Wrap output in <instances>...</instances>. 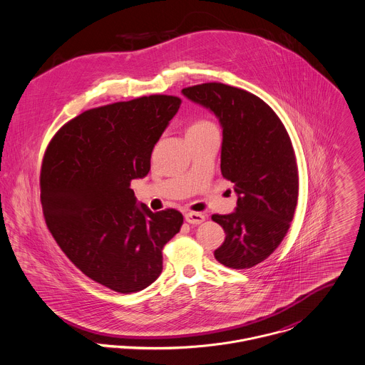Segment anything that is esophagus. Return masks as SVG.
I'll list each match as a JSON object with an SVG mask.
<instances>
[{
    "label": "esophagus",
    "mask_w": 365,
    "mask_h": 365,
    "mask_svg": "<svg viewBox=\"0 0 365 365\" xmlns=\"http://www.w3.org/2000/svg\"><path fill=\"white\" fill-rule=\"evenodd\" d=\"M185 219H186V222L190 223V225H200V223L205 222V215L197 213V212H187V213L185 215Z\"/></svg>",
    "instance_id": "1"
}]
</instances>
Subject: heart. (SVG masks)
Here are the masks:
<instances>
[{
    "mask_svg": "<svg viewBox=\"0 0 365 365\" xmlns=\"http://www.w3.org/2000/svg\"><path fill=\"white\" fill-rule=\"evenodd\" d=\"M210 125H212V123L207 122V120H197V122H195L193 125L189 126L187 132H189V130H197V129H202V128H206V126H210Z\"/></svg>",
    "mask_w": 365,
    "mask_h": 365,
    "instance_id": "heart-1",
    "label": "heart"
}]
</instances>
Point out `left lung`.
I'll list each match as a JSON object with an SVG mask.
<instances>
[{
    "label": "left lung",
    "instance_id": "obj_1",
    "mask_svg": "<svg viewBox=\"0 0 365 365\" xmlns=\"http://www.w3.org/2000/svg\"><path fill=\"white\" fill-rule=\"evenodd\" d=\"M182 93L219 118L220 169L237 193L233 213L212 216L226 233L215 257L230 269L255 267L279 247L294 217L299 169L290 136L276 112L245 89L207 82Z\"/></svg>",
    "mask_w": 365,
    "mask_h": 365
}]
</instances>
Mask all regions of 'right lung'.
Returning a JSON list of instances; mask_svg holds the SVG:
<instances>
[{
	"mask_svg": "<svg viewBox=\"0 0 365 365\" xmlns=\"http://www.w3.org/2000/svg\"><path fill=\"white\" fill-rule=\"evenodd\" d=\"M180 103L150 95L85 110L45 150L39 186L48 229L85 276L116 293L140 292L159 277L163 246L183 225L180 212L153 213L130 189L149 173Z\"/></svg>",
	"mask_w": 365,
	"mask_h": 365,
	"instance_id": "obj_1",
	"label": "right lung"
}]
</instances>
